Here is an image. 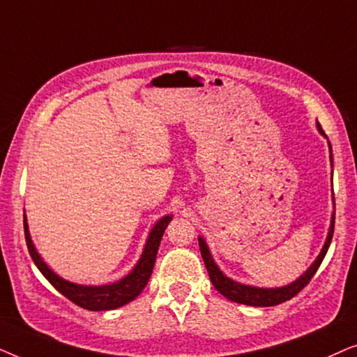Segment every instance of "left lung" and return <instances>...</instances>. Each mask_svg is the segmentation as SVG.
Returning a JSON list of instances; mask_svg holds the SVG:
<instances>
[{
	"mask_svg": "<svg viewBox=\"0 0 357 357\" xmlns=\"http://www.w3.org/2000/svg\"><path fill=\"white\" fill-rule=\"evenodd\" d=\"M317 126H319V130L324 133L321 125L317 123ZM330 149H331V146H330ZM333 231H335V214H333V218H331L328 237H326L325 245H324V248H321L320 255L315 260L314 265H312L309 270H307L304 275L299 278V280L292 282V284L284 286V287H278V289H261V287L245 286V284H241V282L229 280L227 276L222 275V271L219 270L216 263H214V260L211 258V253H209V250H208L206 242L199 237L198 243H199V250H202L204 266H206V270H208L209 280H211L213 286L216 287V289L221 292L224 297H227V299L232 302H238V304L253 305V307H271V305L282 304V302L292 299V297L299 294V292L304 289L307 284H309L310 280L317 273V270H319V266L321 265V261H324L326 252H328L330 242H331V238H333Z\"/></svg>",
	"mask_w": 357,
	"mask_h": 357,
	"instance_id": "8db88e82",
	"label": "left lung"
}]
</instances>
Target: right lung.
Masks as SVG:
<instances>
[{"instance_id":"1","label":"right lung","mask_w":357,"mask_h":357,"mask_svg":"<svg viewBox=\"0 0 357 357\" xmlns=\"http://www.w3.org/2000/svg\"><path fill=\"white\" fill-rule=\"evenodd\" d=\"M170 219L172 218L165 216L153 227V231L149 234L148 243H146L144 247L143 255H141L138 265L133 268V271H131L128 276H125L123 280L109 286H81L63 280V278L55 275V273L43 263L40 255L37 253L36 247H33V243L31 241L26 216H24V234H26V243L33 263H36L42 275L50 281V284L55 287L58 292H61L66 299H70L73 304L79 305L82 309L112 310L136 299V297L141 294V291L144 289V286L148 284L151 273H153L154 268L155 255H158L160 245V238H162L164 231L170 222Z\"/></svg>"}]
</instances>
